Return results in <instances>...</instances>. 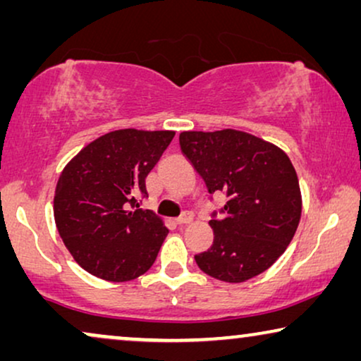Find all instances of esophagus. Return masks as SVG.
Instances as JSON below:
<instances>
[{
    "label": "esophagus",
    "instance_id": "34e87169",
    "mask_svg": "<svg viewBox=\"0 0 361 361\" xmlns=\"http://www.w3.org/2000/svg\"><path fill=\"white\" fill-rule=\"evenodd\" d=\"M190 221H192L190 212H185V214H182L179 219H177V224H179V225H187V224H190Z\"/></svg>",
    "mask_w": 361,
    "mask_h": 361
}]
</instances>
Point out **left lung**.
<instances>
[{"mask_svg":"<svg viewBox=\"0 0 361 361\" xmlns=\"http://www.w3.org/2000/svg\"><path fill=\"white\" fill-rule=\"evenodd\" d=\"M180 149L209 194L224 192L225 207L212 214L214 245L195 255L205 274L243 283L264 273L298 230L302 197L288 154L250 133L184 131Z\"/></svg>","mask_w":361,"mask_h":361,"instance_id":"left-lung-1","label":"left lung"}]
</instances>
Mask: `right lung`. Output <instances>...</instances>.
<instances>
[{"mask_svg": "<svg viewBox=\"0 0 361 361\" xmlns=\"http://www.w3.org/2000/svg\"><path fill=\"white\" fill-rule=\"evenodd\" d=\"M174 135L133 128L106 133L63 167L54 219L63 245L90 274L123 283L156 261L169 230L140 209V195H147L146 177Z\"/></svg>", "mask_w": 361, "mask_h": 361, "instance_id": "1", "label": "right lung"}]
</instances>
